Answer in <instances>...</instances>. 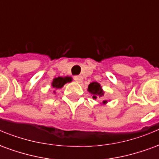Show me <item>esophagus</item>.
Segmentation results:
<instances>
[{"label":"esophagus","mask_w":159,"mask_h":159,"mask_svg":"<svg viewBox=\"0 0 159 159\" xmlns=\"http://www.w3.org/2000/svg\"><path fill=\"white\" fill-rule=\"evenodd\" d=\"M74 79H75L76 83H82L83 82V77L81 76H76L74 77Z\"/></svg>","instance_id":"esophagus-1"}]
</instances>
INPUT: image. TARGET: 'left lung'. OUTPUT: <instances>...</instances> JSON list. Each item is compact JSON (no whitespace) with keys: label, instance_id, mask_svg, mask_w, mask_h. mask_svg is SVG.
<instances>
[{"label":"left lung","instance_id":"8db88e82","mask_svg":"<svg viewBox=\"0 0 159 159\" xmlns=\"http://www.w3.org/2000/svg\"><path fill=\"white\" fill-rule=\"evenodd\" d=\"M88 91L93 95V99H94V100L100 99V98L104 96V91L102 88L100 86V83H96V82H93V83H90L88 87ZM106 103H107V100H103V104Z\"/></svg>","mask_w":159,"mask_h":159}]
</instances>
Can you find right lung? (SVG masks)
Instances as JSON below:
<instances>
[{"label": "right lung", "instance_id": "right-lung-1", "mask_svg": "<svg viewBox=\"0 0 159 159\" xmlns=\"http://www.w3.org/2000/svg\"><path fill=\"white\" fill-rule=\"evenodd\" d=\"M71 80H72L71 77H70V76H65V77L58 76V77H55L54 79L52 80V87L53 89H61L66 83L71 82Z\"/></svg>", "mask_w": 159, "mask_h": 159}]
</instances>
